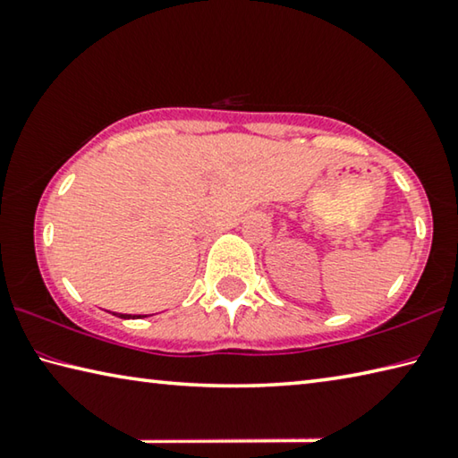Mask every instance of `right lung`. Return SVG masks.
Listing matches in <instances>:
<instances>
[{
  "instance_id": "obj_1",
  "label": "right lung",
  "mask_w": 458,
  "mask_h": 458,
  "mask_svg": "<svg viewBox=\"0 0 458 458\" xmlns=\"http://www.w3.org/2000/svg\"><path fill=\"white\" fill-rule=\"evenodd\" d=\"M117 315L121 317V319H135L133 315H123V313H117ZM139 317H141V315H139Z\"/></svg>"
}]
</instances>
